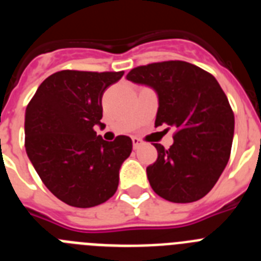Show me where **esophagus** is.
<instances>
[{"instance_id":"34e87169","label":"esophagus","mask_w":261,"mask_h":261,"mask_svg":"<svg viewBox=\"0 0 261 261\" xmlns=\"http://www.w3.org/2000/svg\"><path fill=\"white\" fill-rule=\"evenodd\" d=\"M132 142H133V147H135V149H138V147L144 145V141H142L141 138H138V137H133Z\"/></svg>"}]
</instances>
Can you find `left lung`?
Returning <instances> with one entry per match:
<instances>
[{
  "mask_svg": "<svg viewBox=\"0 0 261 261\" xmlns=\"http://www.w3.org/2000/svg\"><path fill=\"white\" fill-rule=\"evenodd\" d=\"M158 94L155 126H174V144H153L158 158L147 166L151 188L171 202H193L214 187L229 162L234 112L216 78L186 61L137 66L126 74ZM170 129V128H167Z\"/></svg>",
  "mask_w": 261,
  "mask_h": 261,
  "instance_id": "obj_1",
  "label": "left lung"
}]
</instances>
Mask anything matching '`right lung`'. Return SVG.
<instances>
[{"mask_svg":"<svg viewBox=\"0 0 261 261\" xmlns=\"http://www.w3.org/2000/svg\"><path fill=\"white\" fill-rule=\"evenodd\" d=\"M124 71L61 70L41 82L26 108L24 146L41 181L57 199L75 208L107 201L119 186L120 166L132 140L96 136L103 125L102 96Z\"/></svg>","mask_w":261,"mask_h":261,"instance_id":"right-lung-1","label":"right lung"}]
</instances>
